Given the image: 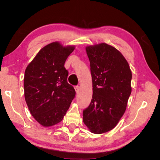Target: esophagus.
<instances>
[{
	"label": "esophagus",
	"instance_id": "esophagus-1",
	"mask_svg": "<svg viewBox=\"0 0 160 160\" xmlns=\"http://www.w3.org/2000/svg\"><path fill=\"white\" fill-rule=\"evenodd\" d=\"M75 89L76 93H78L79 91V89H80V87L79 86H75Z\"/></svg>",
	"mask_w": 160,
	"mask_h": 160
}]
</instances>
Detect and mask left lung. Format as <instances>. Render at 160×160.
<instances>
[{"instance_id": "obj_1", "label": "left lung", "mask_w": 160, "mask_h": 160, "mask_svg": "<svg viewBox=\"0 0 160 160\" xmlns=\"http://www.w3.org/2000/svg\"><path fill=\"white\" fill-rule=\"evenodd\" d=\"M90 61L93 95L83 112V122L91 133L113 129L123 115L132 93V71L117 49L107 43L85 48Z\"/></svg>"}]
</instances>
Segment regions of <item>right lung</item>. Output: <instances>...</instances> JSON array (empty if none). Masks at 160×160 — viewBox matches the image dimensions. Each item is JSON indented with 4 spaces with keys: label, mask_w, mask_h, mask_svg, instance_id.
Wrapping results in <instances>:
<instances>
[{
    "label": "right lung",
    "mask_w": 160,
    "mask_h": 160,
    "mask_svg": "<svg viewBox=\"0 0 160 160\" xmlns=\"http://www.w3.org/2000/svg\"><path fill=\"white\" fill-rule=\"evenodd\" d=\"M74 45L52 42L38 51L28 65L24 77V92L28 108L42 126L61 122L75 95L67 82L65 62Z\"/></svg>",
    "instance_id": "right-lung-1"
}]
</instances>
